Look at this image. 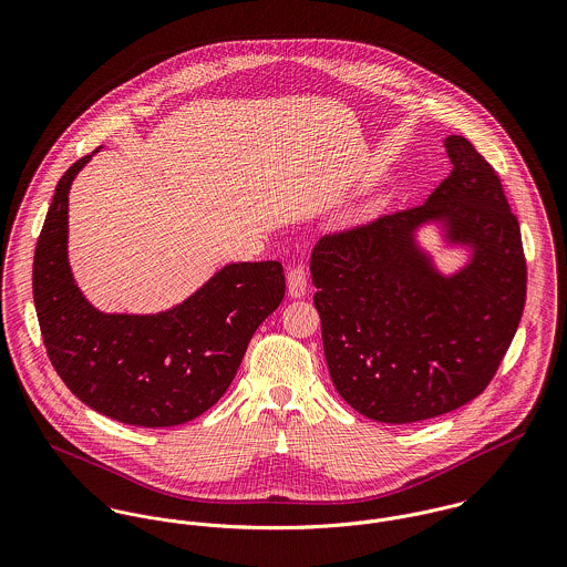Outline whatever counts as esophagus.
I'll return each mask as SVG.
<instances>
[{
	"instance_id": "1",
	"label": "esophagus",
	"mask_w": 567,
	"mask_h": 567,
	"mask_svg": "<svg viewBox=\"0 0 567 567\" xmlns=\"http://www.w3.org/2000/svg\"><path fill=\"white\" fill-rule=\"evenodd\" d=\"M308 290V270L306 266H295L288 272V295L295 299H301Z\"/></svg>"
}]
</instances>
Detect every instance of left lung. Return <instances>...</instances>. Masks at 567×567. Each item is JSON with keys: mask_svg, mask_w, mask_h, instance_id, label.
<instances>
[{"mask_svg": "<svg viewBox=\"0 0 567 567\" xmlns=\"http://www.w3.org/2000/svg\"><path fill=\"white\" fill-rule=\"evenodd\" d=\"M452 172L419 207L382 216L312 250L324 360L338 395L382 423H412L476 400L493 380L526 301V257L497 172L461 135ZM439 221L470 245L454 276L415 244Z\"/></svg>", "mask_w": 567, "mask_h": 567, "instance_id": "1", "label": "left lung"}]
</instances>
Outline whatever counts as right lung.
<instances>
[{
  "label": "right lung",
  "mask_w": 567,
  "mask_h": 567,
  "mask_svg": "<svg viewBox=\"0 0 567 567\" xmlns=\"http://www.w3.org/2000/svg\"><path fill=\"white\" fill-rule=\"evenodd\" d=\"M89 159L61 176L34 250L32 295L50 362L100 414L142 427L187 423L225 395L255 329L284 301V266L227 264L159 315L95 310L68 259L70 187Z\"/></svg>",
  "instance_id": "right-lung-1"
}]
</instances>
